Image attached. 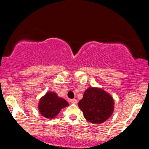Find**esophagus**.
Returning a JSON list of instances; mask_svg holds the SVG:
<instances>
[{"instance_id": "obj_1", "label": "esophagus", "mask_w": 149, "mask_h": 149, "mask_svg": "<svg viewBox=\"0 0 149 149\" xmlns=\"http://www.w3.org/2000/svg\"><path fill=\"white\" fill-rule=\"evenodd\" d=\"M70 102H71V104H77V102H78V101H77L76 100H75V99H71V100H70Z\"/></svg>"}]
</instances>
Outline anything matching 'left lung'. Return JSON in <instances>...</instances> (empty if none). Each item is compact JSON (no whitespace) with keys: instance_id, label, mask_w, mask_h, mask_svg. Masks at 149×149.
I'll return each instance as SVG.
<instances>
[{"instance_id":"obj_1","label":"left lung","mask_w":149,"mask_h":149,"mask_svg":"<svg viewBox=\"0 0 149 149\" xmlns=\"http://www.w3.org/2000/svg\"><path fill=\"white\" fill-rule=\"evenodd\" d=\"M85 118L94 124L103 123L112 115L114 100L103 89L90 87L78 103Z\"/></svg>"}]
</instances>
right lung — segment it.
<instances>
[{
  "mask_svg": "<svg viewBox=\"0 0 149 149\" xmlns=\"http://www.w3.org/2000/svg\"><path fill=\"white\" fill-rule=\"evenodd\" d=\"M69 105L64 99L58 97L54 92H47L40 99L38 110L43 117L52 119L57 116L61 109Z\"/></svg>",
  "mask_w": 149,
  "mask_h": 149,
  "instance_id": "add662e5",
  "label": "right lung"
}]
</instances>
